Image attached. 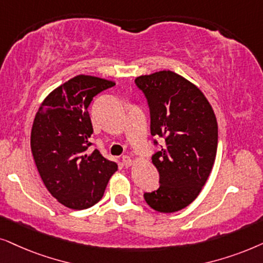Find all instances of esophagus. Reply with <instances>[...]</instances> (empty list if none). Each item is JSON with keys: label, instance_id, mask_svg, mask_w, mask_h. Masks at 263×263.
Listing matches in <instances>:
<instances>
[{"label": "esophagus", "instance_id": "34e87169", "mask_svg": "<svg viewBox=\"0 0 263 263\" xmlns=\"http://www.w3.org/2000/svg\"><path fill=\"white\" fill-rule=\"evenodd\" d=\"M122 163H124L126 167H129L132 163H134V160H132L129 156H122Z\"/></svg>", "mask_w": 263, "mask_h": 263}]
</instances>
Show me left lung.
I'll list each match as a JSON object with an SVG mask.
<instances>
[{"mask_svg":"<svg viewBox=\"0 0 263 263\" xmlns=\"http://www.w3.org/2000/svg\"><path fill=\"white\" fill-rule=\"evenodd\" d=\"M135 83L148 102L150 134L162 138L152 156L160 186L144 192V199L156 212H178L197 197L212 172L218 149L214 110L197 86L172 71L141 76Z\"/></svg>","mask_w":263,"mask_h":263,"instance_id":"1","label":"left lung"}]
</instances>
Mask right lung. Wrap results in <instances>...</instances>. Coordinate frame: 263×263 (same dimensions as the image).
Wrapping results in <instances>:
<instances>
[{
    "label": "right lung",
    "mask_w": 263,
    "mask_h": 263,
    "mask_svg": "<svg viewBox=\"0 0 263 263\" xmlns=\"http://www.w3.org/2000/svg\"><path fill=\"white\" fill-rule=\"evenodd\" d=\"M110 80L77 76L56 87L41 104L31 131V150L45 187L65 207L82 211L102 198L118 164L99 150L91 152L93 134L89 108Z\"/></svg>",
    "instance_id": "right-lung-1"
}]
</instances>
